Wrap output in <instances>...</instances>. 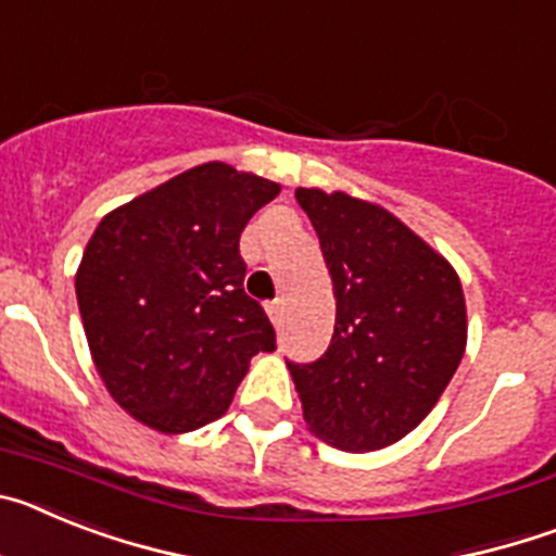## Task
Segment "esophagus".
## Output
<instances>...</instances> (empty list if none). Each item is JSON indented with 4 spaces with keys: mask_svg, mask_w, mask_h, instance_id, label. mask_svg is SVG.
<instances>
[{
    "mask_svg": "<svg viewBox=\"0 0 556 556\" xmlns=\"http://www.w3.org/2000/svg\"><path fill=\"white\" fill-rule=\"evenodd\" d=\"M264 308H267L269 320H273L275 326H278V323H281V314H283V301H281V298H275V301H267V303H264Z\"/></svg>",
    "mask_w": 556,
    "mask_h": 556,
    "instance_id": "1",
    "label": "esophagus"
}]
</instances>
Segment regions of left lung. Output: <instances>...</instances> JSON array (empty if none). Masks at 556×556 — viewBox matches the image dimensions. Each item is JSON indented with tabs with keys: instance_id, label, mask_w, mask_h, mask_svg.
Listing matches in <instances>:
<instances>
[{
	"instance_id": "left-lung-1",
	"label": "left lung",
	"mask_w": 556,
	"mask_h": 556,
	"mask_svg": "<svg viewBox=\"0 0 556 556\" xmlns=\"http://www.w3.org/2000/svg\"><path fill=\"white\" fill-rule=\"evenodd\" d=\"M320 236L337 323L317 362H287L308 429L342 451H378L440 401L465 353L454 267L381 205L298 189Z\"/></svg>"
}]
</instances>
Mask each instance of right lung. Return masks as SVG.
<instances>
[{"mask_svg": "<svg viewBox=\"0 0 556 556\" xmlns=\"http://www.w3.org/2000/svg\"><path fill=\"white\" fill-rule=\"evenodd\" d=\"M281 191L211 161L147 191L97 225L77 306L113 401L164 434L217 420L275 328L244 292V225Z\"/></svg>", "mask_w": 556, "mask_h": 556, "instance_id": "1", "label": "right lung"}]
</instances>
